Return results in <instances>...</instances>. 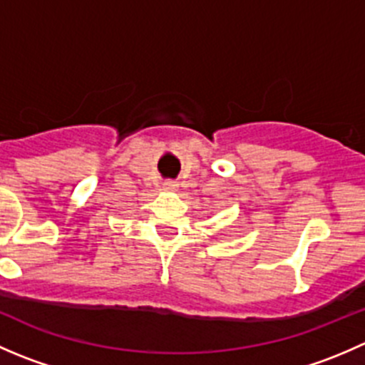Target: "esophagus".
I'll use <instances>...</instances> for the list:
<instances>
[{
  "label": "esophagus",
  "mask_w": 365,
  "mask_h": 365,
  "mask_svg": "<svg viewBox=\"0 0 365 365\" xmlns=\"http://www.w3.org/2000/svg\"><path fill=\"white\" fill-rule=\"evenodd\" d=\"M176 187H178V183L173 182V180H168V182H164V189L165 190H176Z\"/></svg>",
  "instance_id": "34e87169"
}]
</instances>
